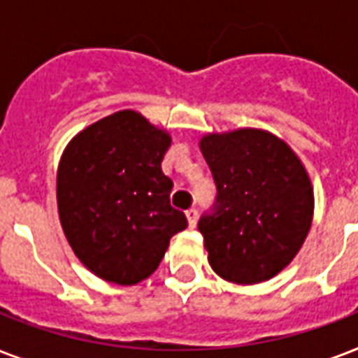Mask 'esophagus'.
Here are the masks:
<instances>
[{"mask_svg":"<svg viewBox=\"0 0 358 358\" xmlns=\"http://www.w3.org/2000/svg\"><path fill=\"white\" fill-rule=\"evenodd\" d=\"M185 217H187V223H189V229H195L196 227V217H199V213H196V210H187L185 212Z\"/></svg>","mask_w":358,"mask_h":358,"instance_id":"34e87169","label":"esophagus"}]
</instances>
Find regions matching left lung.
<instances>
[{
  "label": "left lung",
  "mask_w": 358,
  "mask_h": 358,
  "mask_svg": "<svg viewBox=\"0 0 358 358\" xmlns=\"http://www.w3.org/2000/svg\"><path fill=\"white\" fill-rule=\"evenodd\" d=\"M199 145L217 184L215 213L199 223L208 262L232 284L266 282L292 264L310 232V176L267 129L208 131Z\"/></svg>",
  "instance_id": "1"
}]
</instances>
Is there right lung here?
<instances>
[{
	"mask_svg": "<svg viewBox=\"0 0 358 358\" xmlns=\"http://www.w3.org/2000/svg\"><path fill=\"white\" fill-rule=\"evenodd\" d=\"M171 135L122 109L72 137L57 167V212L83 266L106 282L134 286L156 271L187 219L169 202L162 171Z\"/></svg>",
	"mask_w": 358,
	"mask_h": 358,
	"instance_id": "1",
	"label": "right lung"
}]
</instances>
